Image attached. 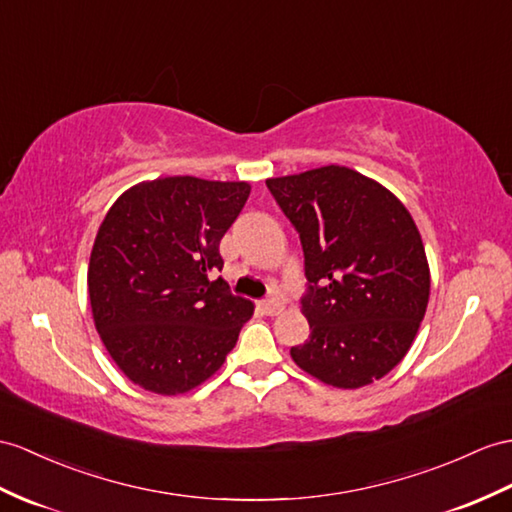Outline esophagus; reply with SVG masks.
Segmentation results:
<instances>
[{
  "instance_id": "esophagus-1",
  "label": "esophagus",
  "mask_w": 512,
  "mask_h": 512,
  "mask_svg": "<svg viewBox=\"0 0 512 512\" xmlns=\"http://www.w3.org/2000/svg\"><path fill=\"white\" fill-rule=\"evenodd\" d=\"M260 310H263L265 315H269V317H276V315H280L282 313V302H278V299H273V297H269V299H260Z\"/></svg>"
}]
</instances>
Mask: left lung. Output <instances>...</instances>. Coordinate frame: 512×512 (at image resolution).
<instances>
[{
  "label": "left lung",
  "mask_w": 512,
  "mask_h": 512,
  "mask_svg": "<svg viewBox=\"0 0 512 512\" xmlns=\"http://www.w3.org/2000/svg\"><path fill=\"white\" fill-rule=\"evenodd\" d=\"M267 189L304 249L308 339L291 356L310 376L358 389L410 350L426 315L430 269L404 204L354 169L271 178Z\"/></svg>",
  "instance_id": "8db88e82"
}]
</instances>
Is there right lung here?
<instances>
[{"instance_id": "1", "label": "right lung", "mask_w": 512, "mask_h": 512, "mask_svg": "<svg viewBox=\"0 0 512 512\" xmlns=\"http://www.w3.org/2000/svg\"><path fill=\"white\" fill-rule=\"evenodd\" d=\"M249 197L247 182L191 176L132 186L99 226L89 263L95 328L145 391L178 395L223 365L252 317L221 278L219 243Z\"/></svg>"}]
</instances>
